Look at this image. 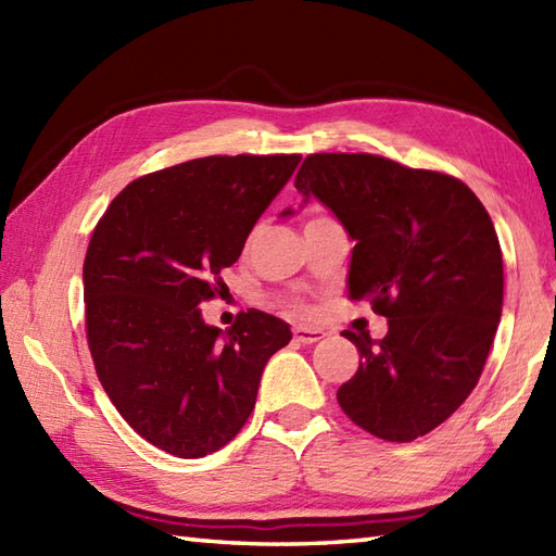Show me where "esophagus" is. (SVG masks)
Wrapping results in <instances>:
<instances>
[{
	"label": "esophagus",
	"mask_w": 556,
	"mask_h": 556,
	"mask_svg": "<svg viewBox=\"0 0 556 556\" xmlns=\"http://www.w3.org/2000/svg\"><path fill=\"white\" fill-rule=\"evenodd\" d=\"M293 339H296L299 344H315V341L325 339V329H317V327H296V329H293Z\"/></svg>",
	"instance_id": "esophagus-1"
}]
</instances>
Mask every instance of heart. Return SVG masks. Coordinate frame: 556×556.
<instances>
[{"label":"heart","mask_w":556,"mask_h":556,"mask_svg":"<svg viewBox=\"0 0 556 556\" xmlns=\"http://www.w3.org/2000/svg\"><path fill=\"white\" fill-rule=\"evenodd\" d=\"M315 219H320V217H315ZM311 222H313V219H311ZM287 305H289V311H293V313H303V311H305V305L299 303V301H289Z\"/></svg>","instance_id":"heart-1"}]
</instances>
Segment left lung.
<instances>
[{"instance_id": "1", "label": "left lung", "mask_w": 556, "mask_h": 556, "mask_svg": "<svg viewBox=\"0 0 556 556\" xmlns=\"http://www.w3.org/2000/svg\"><path fill=\"white\" fill-rule=\"evenodd\" d=\"M296 188L344 224L356 243L349 299H368L389 325L380 341L344 332L361 365L339 406L380 440L413 442L464 404L485 368L504 301L494 224L464 181L368 152L308 155Z\"/></svg>"}]
</instances>
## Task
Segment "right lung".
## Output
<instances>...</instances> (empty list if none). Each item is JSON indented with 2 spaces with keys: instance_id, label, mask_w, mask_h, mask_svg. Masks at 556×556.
<instances>
[{
  "instance_id": "obj_1",
  "label": "right lung",
  "mask_w": 556,
  "mask_h": 556,
  "mask_svg": "<svg viewBox=\"0 0 556 556\" xmlns=\"http://www.w3.org/2000/svg\"><path fill=\"white\" fill-rule=\"evenodd\" d=\"M301 155H212L140 176L112 200L83 263L92 363L124 420L162 452L200 458L255 408L285 320L248 311L222 332L200 303L224 287Z\"/></svg>"
}]
</instances>
